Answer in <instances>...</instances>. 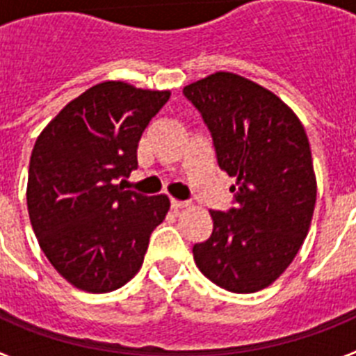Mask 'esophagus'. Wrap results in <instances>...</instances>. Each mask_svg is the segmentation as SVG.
I'll return each mask as SVG.
<instances>
[{"label": "esophagus", "instance_id": "34e87169", "mask_svg": "<svg viewBox=\"0 0 356 356\" xmlns=\"http://www.w3.org/2000/svg\"><path fill=\"white\" fill-rule=\"evenodd\" d=\"M188 203L187 201H180V200H171V209L178 210V209H187Z\"/></svg>", "mask_w": 356, "mask_h": 356}]
</instances>
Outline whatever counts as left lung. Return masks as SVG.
Segmentation results:
<instances>
[{
    "label": "left lung",
    "mask_w": 356,
    "mask_h": 356,
    "mask_svg": "<svg viewBox=\"0 0 356 356\" xmlns=\"http://www.w3.org/2000/svg\"><path fill=\"white\" fill-rule=\"evenodd\" d=\"M184 94L209 127L219 168L235 178V207L210 210L212 235L194 244V262L226 291H262L294 260L312 221L317 184L305 128L276 94L234 72H213Z\"/></svg>",
    "instance_id": "left-lung-1"
}]
</instances>
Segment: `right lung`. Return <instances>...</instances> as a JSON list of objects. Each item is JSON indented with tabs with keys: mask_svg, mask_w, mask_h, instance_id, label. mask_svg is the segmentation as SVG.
Here are the masks:
<instances>
[{
	"mask_svg": "<svg viewBox=\"0 0 356 356\" xmlns=\"http://www.w3.org/2000/svg\"><path fill=\"white\" fill-rule=\"evenodd\" d=\"M169 90L103 81L72 99L37 137L28 171V213L40 250L80 291H115L143 266L169 197L115 185L137 169L143 131Z\"/></svg>",
	"mask_w": 356,
	"mask_h": 356,
	"instance_id": "1",
	"label": "right lung"
}]
</instances>
